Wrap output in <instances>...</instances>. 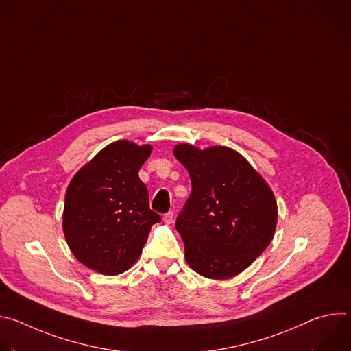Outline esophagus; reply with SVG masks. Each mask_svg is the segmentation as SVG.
Instances as JSON below:
<instances>
[{"label": "esophagus", "mask_w": 351, "mask_h": 351, "mask_svg": "<svg viewBox=\"0 0 351 351\" xmlns=\"http://www.w3.org/2000/svg\"><path fill=\"white\" fill-rule=\"evenodd\" d=\"M172 219H173V213H167V214L162 217V221H164L165 223H171Z\"/></svg>", "instance_id": "esophagus-1"}]
</instances>
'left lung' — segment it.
I'll use <instances>...</instances> for the list:
<instances>
[{"instance_id":"1","label":"left lung","mask_w":351,"mask_h":351,"mask_svg":"<svg viewBox=\"0 0 351 351\" xmlns=\"http://www.w3.org/2000/svg\"><path fill=\"white\" fill-rule=\"evenodd\" d=\"M173 154L193 187L175 225L187 264L210 279L239 275L274 239L278 206L271 187L229 147L178 144Z\"/></svg>"}]
</instances>
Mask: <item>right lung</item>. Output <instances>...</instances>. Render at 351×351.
<instances>
[{
    "label": "right lung",
    "mask_w": 351,
    "mask_h": 351,
    "mask_svg": "<svg viewBox=\"0 0 351 351\" xmlns=\"http://www.w3.org/2000/svg\"><path fill=\"white\" fill-rule=\"evenodd\" d=\"M152 145L108 144L71 180L62 228L73 256L86 267L118 275L140 257L149 229L161 217L149 210L138 169Z\"/></svg>",
    "instance_id": "obj_1"
}]
</instances>
